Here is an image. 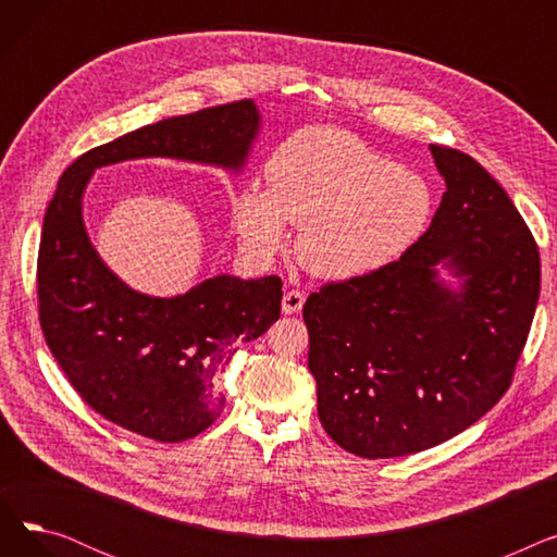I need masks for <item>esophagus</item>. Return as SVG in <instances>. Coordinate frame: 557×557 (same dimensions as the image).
Here are the masks:
<instances>
[{
    "label": "esophagus",
    "mask_w": 557,
    "mask_h": 557,
    "mask_svg": "<svg viewBox=\"0 0 557 557\" xmlns=\"http://www.w3.org/2000/svg\"><path fill=\"white\" fill-rule=\"evenodd\" d=\"M302 305H305V294H302V290H298V288L286 290L284 298H282V311L288 313V315L290 313H298L302 309Z\"/></svg>",
    "instance_id": "1"
}]
</instances>
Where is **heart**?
Instances as JSON below:
<instances>
[{
	"label": "heart",
	"mask_w": 557,
	"mask_h": 557,
	"mask_svg": "<svg viewBox=\"0 0 557 557\" xmlns=\"http://www.w3.org/2000/svg\"><path fill=\"white\" fill-rule=\"evenodd\" d=\"M269 189L246 185L232 205L244 248L259 259L298 225L296 257L327 280L382 271L411 248L433 212L422 173L391 164L341 128L288 135L267 162Z\"/></svg>",
	"instance_id": "b5f03b06"
}]
</instances>
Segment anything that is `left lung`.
<instances>
[{
    "instance_id": "1",
    "label": "left lung",
    "mask_w": 557,
    "mask_h": 557,
    "mask_svg": "<svg viewBox=\"0 0 557 557\" xmlns=\"http://www.w3.org/2000/svg\"><path fill=\"white\" fill-rule=\"evenodd\" d=\"M447 191L422 237L305 302L318 418L345 451L397 458L481 420L512 384L540 298V250L492 175L431 144ZM443 258L463 282L436 280Z\"/></svg>"
}]
</instances>
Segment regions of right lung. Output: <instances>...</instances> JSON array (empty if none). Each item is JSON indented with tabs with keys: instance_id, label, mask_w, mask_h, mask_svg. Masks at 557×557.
Returning a JSON list of instances; mask_svg holds the SVG:
<instances>
[{
	"instance_id": "add662e5",
	"label": "right lung",
	"mask_w": 557,
	"mask_h": 557,
	"mask_svg": "<svg viewBox=\"0 0 557 557\" xmlns=\"http://www.w3.org/2000/svg\"><path fill=\"white\" fill-rule=\"evenodd\" d=\"M259 131L250 99L171 116L83 153L45 212L38 311L45 341L74 391L108 422L158 443L208 429L225 404L214 376L237 343L280 318L282 280L219 275L175 298L116 277L87 237L81 200L95 169L175 158L239 171Z\"/></svg>"
}]
</instances>
